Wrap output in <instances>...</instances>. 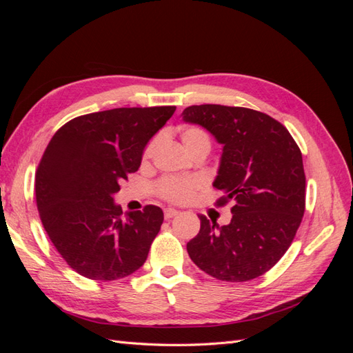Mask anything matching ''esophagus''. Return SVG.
Segmentation results:
<instances>
[{
  "mask_svg": "<svg viewBox=\"0 0 353 353\" xmlns=\"http://www.w3.org/2000/svg\"><path fill=\"white\" fill-rule=\"evenodd\" d=\"M178 210L176 209H172V208H166L165 209V219H170V218H174V216H176L178 215Z\"/></svg>",
  "mask_w": 353,
  "mask_h": 353,
  "instance_id": "34e87169",
  "label": "esophagus"
}]
</instances>
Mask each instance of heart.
<instances>
[{
  "label": "heart",
  "instance_id": "b5f03b06",
  "mask_svg": "<svg viewBox=\"0 0 353 353\" xmlns=\"http://www.w3.org/2000/svg\"><path fill=\"white\" fill-rule=\"evenodd\" d=\"M181 141H183V145L187 150V153L193 152L194 148L200 145L210 147L208 134L203 130H200V128H187V130H184L183 134H181ZM154 150H156V141H152L145 148L144 157L145 159L152 157ZM200 185L201 183L197 178H172V179H166L165 183L160 184L159 191L160 194L169 201L185 203L193 197L194 191Z\"/></svg>",
  "mask_w": 353,
  "mask_h": 353
}]
</instances>
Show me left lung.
<instances>
[{
  "mask_svg": "<svg viewBox=\"0 0 353 353\" xmlns=\"http://www.w3.org/2000/svg\"><path fill=\"white\" fill-rule=\"evenodd\" d=\"M181 117L222 145L213 187L232 201L228 225L200 218L187 252L201 271L230 283L256 279L290 248L305 212L302 153L271 116L221 104L190 105Z\"/></svg>",
  "mask_w": 353,
  "mask_h": 353,
  "instance_id": "left-lung-1",
  "label": "left lung"
}]
</instances>
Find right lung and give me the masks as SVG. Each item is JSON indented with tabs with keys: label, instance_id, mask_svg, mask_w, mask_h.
Here are the masks:
<instances>
[{
	"label": "right lung",
	"instance_id": "1",
	"mask_svg": "<svg viewBox=\"0 0 353 353\" xmlns=\"http://www.w3.org/2000/svg\"><path fill=\"white\" fill-rule=\"evenodd\" d=\"M121 108L74 117L51 138L35 178L37 206L51 243L72 270L113 281L140 270L160 231L157 206L125 212L114 201L148 141L175 112Z\"/></svg>",
	"mask_w": 353,
	"mask_h": 353
}]
</instances>
